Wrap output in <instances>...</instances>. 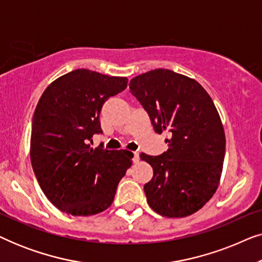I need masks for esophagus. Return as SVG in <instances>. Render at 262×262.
Listing matches in <instances>:
<instances>
[{
  "instance_id": "esophagus-1",
  "label": "esophagus",
  "mask_w": 262,
  "mask_h": 262,
  "mask_svg": "<svg viewBox=\"0 0 262 262\" xmlns=\"http://www.w3.org/2000/svg\"><path fill=\"white\" fill-rule=\"evenodd\" d=\"M139 160H141V157H139V152H135V156H134V163H138Z\"/></svg>"
}]
</instances>
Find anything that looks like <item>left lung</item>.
I'll return each instance as SVG.
<instances>
[{"label":"left lung","mask_w":262,"mask_h":262,"mask_svg":"<svg viewBox=\"0 0 262 262\" xmlns=\"http://www.w3.org/2000/svg\"><path fill=\"white\" fill-rule=\"evenodd\" d=\"M130 92L155 132L171 135L162 155H141L154 170L144 185L149 206L168 218L191 216L212 198L221 181L225 134L220 113L194 78L168 69L134 77Z\"/></svg>","instance_id":"1"}]
</instances>
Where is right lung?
<instances>
[{"mask_svg":"<svg viewBox=\"0 0 262 262\" xmlns=\"http://www.w3.org/2000/svg\"><path fill=\"white\" fill-rule=\"evenodd\" d=\"M127 78L77 69L51 82L35 107L31 163L39 186L57 209L93 216L108 209L117 186L131 167L128 150L92 148L101 132L100 112Z\"/></svg>","mask_w":262,"mask_h":262,"instance_id":"obj_1","label":"right lung"}]
</instances>
